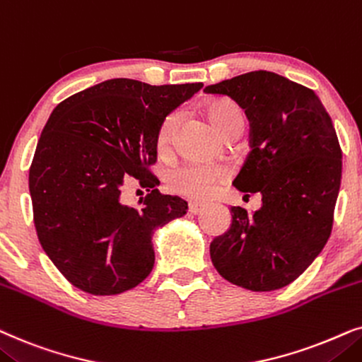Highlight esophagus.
Instances as JSON below:
<instances>
[{"instance_id": "esophagus-1", "label": "esophagus", "mask_w": 362, "mask_h": 362, "mask_svg": "<svg viewBox=\"0 0 362 362\" xmlns=\"http://www.w3.org/2000/svg\"><path fill=\"white\" fill-rule=\"evenodd\" d=\"M205 204H202V202H190L189 204V211L190 214H194V215H199L202 210L205 209Z\"/></svg>"}]
</instances>
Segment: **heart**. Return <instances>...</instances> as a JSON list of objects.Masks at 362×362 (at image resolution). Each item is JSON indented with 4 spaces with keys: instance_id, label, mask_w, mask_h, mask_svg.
I'll return each instance as SVG.
<instances>
[{
    "instance_id": "1",
    "label": "heart",
    "mask_w": 362,
    "mask_h": 362,
    "mask_svg": "<svg viewBox=\"0 0 362 362\" xmlns=\"http://www.w3.org/2000/svg\"><path fill=\"white\" fill-rule=\"evenodd\" d=\"M206 119L210 120L211 127L220 136L228 132L230 129L243 125V115L237 105L226 99L210 100L205 105ZM178 125V115L168 114L162 120L157 131V148L160 152H167L173 141ZM225 170L220 167H205V165H184L170 172L168 175V187L177 194L192 197V199H204L215 189L225 178Z\"/></svg>"
}]
</instances>
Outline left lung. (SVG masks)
Listing matches in <instances>:
<instances>
[{
    "label": "left lung",
    "instance_id": "left-lung-1",
    "mask_svg": "<svg viewBox=\"0 0 362 362\" xmlns=\"http://www.w3.org/2000/svg\"><path fill=\"white\" fill-rule=\"evenodd\" d=\"M204 93L245 110L252 151L233 187L262 195L253 214L231 206L230 228L210 243L211 263L245 290H279L315 262L331 235L343 168L334 125L315 90L274 72H247Z\"/></svg>",
    "mask_w": 362,
    "mask_h": 362
}]
</instances>
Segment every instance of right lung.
Segmentation results:
<instances>
[{"mask_svg":"<svg viewBox=\"0 0 362 362\" xmlns=\"http://www.w3.org/2000/svg\"><path fill=\"white\" fill-rule=\"evenodd\" d=\"M202 88L120 77L52 110L30 168V194L41 247L76 288L119 295L152 272L153 233L189 205L162 195L147 167L157 158L162 120ZM134 180L149 192L137 209L119 199Z\"/></svg>","mask_w":362,"mask_h":362,"instance_id":"right-lung-1","label":"right lung"}]
</instances>
